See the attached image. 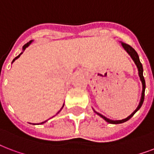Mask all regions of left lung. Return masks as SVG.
I'll list each match as a JSON object with an SVG mask.
<instances>
[{
	"instance_id": "left-lung-1",
	"label": "left lung",
	"mask_w": 154,
	"mask_h": 154,
	"mask_svg": "<svg viewBox=\"0 0 154 154\" xmlns=\"http://www.w3.org/2000/svg\"><path fill=\"white\" fill-rule=\"evenodd\" d=\"M122 46H123V48H124V50L128 53V55L131 57L132 59L133 60V61L134 63L136 64L137 65V69H138V73H139V77H140V79L141 81V83H142V94H141V98H140V103L138 106L137 107V109L135 110L133 112H132L128 117H127L126 119H121V120H112V119H107L106 117L105 116H103V115H101V114L98 113V112H96L94 111V112L98 114V116H101L103 119H105L106 121L109 123V124H122V123H124V122L128 121V119H130L132 118V116H134V114L137 112L138 110H139L140 107H141V106H142L143 103H144V99H145V78H144V76H143V67H142V64L140 61V59H139V56H138V54L137 52L134 50V48H132V47L128 44H127L125 43H121Z\"/></svg>"
}]
</instances>
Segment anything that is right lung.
<instances>
[{"instance_id": "1", "label": "right lung", "mask_w": 154, "mask_h": 154, "mask_svg": "<svg viewBox=\"0 0 154 154\" xmlns=\"http://www.w3.org/2000/svg\"><path fill=\"white\" fill-rule=\"evenodd\" d=\"M32 43V40H30V42H28L27 43H26L25 45H24V46H23V47H22V52H23V51H25V49L26 48H27L28 46L30 45V43ZM22 52H21V53H20L19 55H18V56H17V57H15V58L14 59V60H13V61H12V63H13V62L14 61V60H16V59L19 58V56H21V54H22ZM63 106H64V105H63ZM63 106H62V108H63ZM62 108H61V109H62ZM61 109H60V111H61ZM60 111H58V113H59V112H60ZM45 122H47V120H46V121H44V122H42V123H41V124H44V123H45Z\"/></svg>"}]
</instances>
